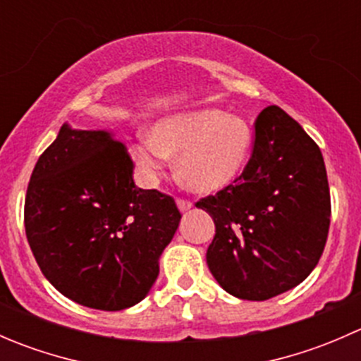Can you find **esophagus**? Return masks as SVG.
Segmentation results:
<instances>
[{
  "label": "esophagus",
  "mask_w": 361,
  "mask_h": 361,
  "mask_svg": "<svg viewBox=\"0 0 361 361\" xmlns=\"http://www.w3.org/2000/svg\"><path fill=\"white\" fill-rule=\"evenodd\" d=\"M176 204H178V207H180V211H183V213H185V211L192 209V206H194V204L188 201V199H183V197L178 199Z\"/></svg>",
  "instance_id": "obj_1"
}]
</instances>
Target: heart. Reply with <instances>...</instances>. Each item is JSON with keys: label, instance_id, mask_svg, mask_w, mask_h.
Listing matches in <instances>:
<instances>
[{"label": "heart", "instance_id": "obj_1", "mask_svg": "<svg viewBox=\"0 0 361 361\" xmlns=\"http://www.w3.org/2000/svg\"><path fill=\"white\" fill-rule=\"evenodd\" d=\"M245 118L224 110L176 113L155 123L152 137L133 145L136 166L154 180L169 155H178V174L197 192H216L238 178L251 152Z\"/></svg>", "mask_w": 361, "mask_h": 361}]
</instances>
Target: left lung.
<instances>
[{
	"label": "left lung",
	"instance_id": "8db88e82",
	"mask_svg": "<svg viewBox=\"0 0 361 361\" xmlns=\"http://www.w3.org/2000/svg\"><path fill=\"white\" fill-rule=\"evenodd\" d=\"M195 206L213 216L207 267L225 292L267 300L304 281L325 250L330 188L319 147L279 106L255 120L241 176Z\"/></svg>",
	"mask_w": 361,
	"mask_h": 361
}]
</instances>
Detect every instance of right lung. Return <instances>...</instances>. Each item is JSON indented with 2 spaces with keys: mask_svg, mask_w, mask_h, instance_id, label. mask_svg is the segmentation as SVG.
<instances>
[{
  "mask_svg": "<svg viewBox=\"0 0 361 361\" xmlns=\"http://www.w3.org/2000/svg\"><path fill=\"white\" fill-rule=\"evenodd\" d=\"M133 173L122 141L68 123L32 169L27 243L43 276L76 304L122 311L157 279L181 213L171 195L137 188Z\"/></svg>",
  "mask_w": 361,
  "mask_h": 361,
  "instance_id": "obj_1",
  "label": "right lung"
}]
</instances>
